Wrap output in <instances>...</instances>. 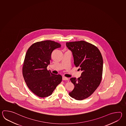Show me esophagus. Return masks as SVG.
<instances>
[{
	"mask_svg": "<svg viewBox=\"0 0 126 126\" xmlns=\"http://www.w3.org/2000/svg\"><path fill=\"white\" fill-rule=\"evenodd\" d=\"M62 79L63 80H68V79L66 77H63L62 78Z\"/></svg>",
	"mask_w": 126,
	"mask_h": 126,
	"instance_id": "1",
	"label": "esophagus"
}]
</instances>
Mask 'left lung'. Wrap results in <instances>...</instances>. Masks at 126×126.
Listing matches in <instances>:
<instances>
[{
    "mask_svg": "<svg viewBox=\"0 0 126 126\" xmlns=\"http://www.w3.org/2000/svg\"><path fill=\"white\" fill-rule=\"evenodd\" d=\"M66 46L72 52L75 66L82 72L80 78L70 79L74 88L69 94L76 100H83L90 96L101 82L102 55L95 46L83 40L67 42Z\"/></svg>",
    "mask_w": 126,
    "mask_h": 126,
    "instance_id": "1",
    "label": "left lung"
}]
</instances>
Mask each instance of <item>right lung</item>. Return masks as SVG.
I'll return each instance as SVG.
<instances>
[{"instance_id": "obj_1", "label": "right lung", "mask_w": 126, "mask_h": 126, "mask_svg": "<svg viewBox=\"0 0 126 126\" xmlns=\"http://www.w3.org/2000/svg\"><path fill=\"white\" fill-rule=\"evenodd\" d=\"M61 45L52 40L33 44L28 49L22 67V74L28 87L38 96L44 98L52 94L62 81L61 75L54 74L47 67L51 54Z\"/></svg>"}]
</instances>
